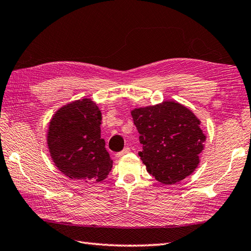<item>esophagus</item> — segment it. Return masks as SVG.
I'll return each mask as SVG.
<instances>
[{
  "instance_id": "obj_1",
  "label": "esophagus",
  "mask_w": 251,
  "mask_h": 251,
  "mask_svg": "<svg viewBox=\"0 0 251 251\" xmlns=\"http://www.w3.org/2000/svg\"><path fill=\"white\" fill-rule=\"evenodd\" d=\"M127 152H130V148L129 147H125L124 150H121L120 152H117L116 153V157L117 158H121V157H124V155H126Z\"/></svg>"
}]
</instances>
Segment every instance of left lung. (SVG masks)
Here are the masks:
<instances>
[{"instance_id":"left-lung-1","label":"left lung","mask_w":251,"mask_h":251,"mask_svg":"<svg viewBox=\"0 0 251 251\" xmlns=\"http://www.w3.org/2000/svg\"><path fill=\"white\" fill-rule=\"evenodd\" d=\"M140 133L138 152L147 172L158 181L172 185L197 169L206 136L192 111L174 101L131 111Z\"/></svg>"}]
</instances>
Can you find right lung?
I'll list each match as a JSON object with an SVG mask.
<instances>
[{"instance_id": "1", "label": "right lung", "mask_w": 251, "mask_h": 251, "mask_svg": "<svg viewBox=\"0 0 251 251\" xmlns=\"http://www.w3.org/2000/svg\"><path fill=\"white\" fill-rule=\"evenodd\" d=\"M101 111L91 99L64 105L50 120V155L59 171L71 179L102 181L111 171L113 160L101 138Z\"/></svg>"}]
</instances>
